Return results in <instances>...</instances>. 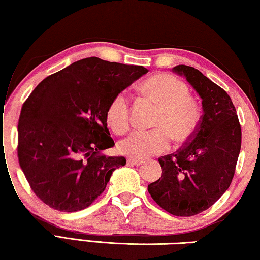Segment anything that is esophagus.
Wrapping results in <instances>:
<instances>
[{
	"mask_svg": "<svg viewBox=\"0 0 260 260\" xmlns=\"http://www.w3.org/2000/svg\"><path fill=\"white\" fill-rule=\"evenodd\" d=\"M127 162L131 165H134V166H139L143 162V160H140V159H133V158H128L127 159Z\"/></svg>",
	"mask_w": 260,
	"mask_h": 260,
	"instance_id": "esophagus-1",
	"label": "esophagus"
}]
</instances>
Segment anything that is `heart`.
I'll return each mask as SVG.
<instances>
[{
  "label": "heart",
  "instance_id": "b5f03b06",
  "mask_svg": "<svg viewBox=\"0 0 260 260\" xmlns=\"http://www.w3.org/2000/svg\"><path fill=\"white\" fill-rule=\"evenodd\" d=\"M141 91L152 101L159 112L153 122L155 131L135 132L119 144V151L133 159H146L165 152L171 139L183 144L199 129L202 111L199 103L190 98L188 86L170 73H157L141 83ZM107 120L112 129L122 134L131 126V104L126 93H118L110 101Z\"/></svg>",
  "mask_w": 260,
  "mask_h": 260
}]
</instances>
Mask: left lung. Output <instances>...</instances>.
<instances>
[{"label": "left lung", "instance_id": "left-lung-1", "mask_svg": "<svg viewBox=\"0 0 260 260\" xmlns=\"http://www.w3.org/2000/svg\"><path fill=\"white\" fill-rule=\"evenodd\" d=\"M173 71L183 74L199 93L203 114L190 140L158 158L161 178L149 184L148 191L169 213L191 217L212 206L231 186L242 132L234 104L221 87L187 65H178Z\"/></svg>", "mask_w": 260, "mask_h": 260}]
</instances>
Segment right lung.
Segmentation results:
<instances>
[{
	"label": "right lung",
	"instance_id": "add662e5",
	"mask_svg": "<svg viewBox=\"0 0 260 260\" xmlns=\"http://www.w3.org/2000/svg\"><path fill=\"white\" fill-rule=\"evenodd\" d=\"M148 70L140 65L83 58L39 83L21 107L19 165L43 203L61 212L89 206L104 191L125 157L107 156L114 146L107 122L110 101Z\"/></svg>",
	"mask_w": 260,
	"mask_h": 260
}]
</instances>
